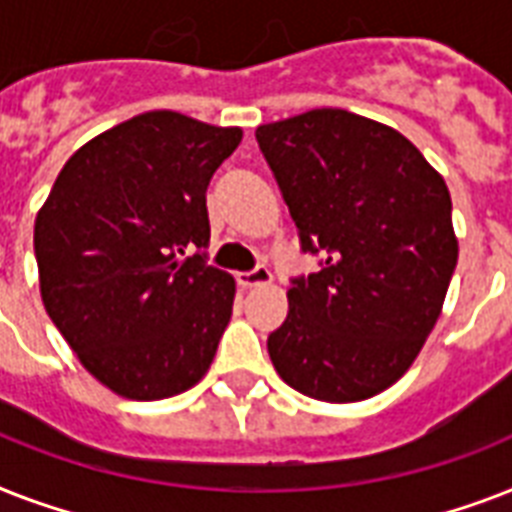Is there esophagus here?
I'll use <instances>...</instances> for the list:
<instances>
[{
    "label": "esophagus",
    "instance_id": "esophagus-1",
    "mask_svg": "<svg viewBox=\"0 0 512 512\" xmlns=\"http://www.w3.org/2000/svg\"><path fill=\"white\" fill-rule=\"evenodd\" d=\"M236 281H239V287L252 289V287H265V284H271L273 276H271V271L265 268V265H257L255 271L236 273Z\"/></svg>",
    "mask_w": 512,
    "mask_h": 512
}]
</instances>
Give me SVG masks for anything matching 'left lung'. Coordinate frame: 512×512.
I'll return each instance as SVG.
<instances>
[{
  "label": "left lung",
  "mask_w": 512,
  "mask_h": 512,
  "mask_svg": "<svg viewBox=\"0 0 512 512\" xmlns=\"http://www.w3.org/2000/svg\"><path fill=\"white\" fill-rule=\"evenodd\" d=\"M303 252L268 353L289 388L350 404L390 388L436 327L457 265L444 177L388 124L313 108L255 132Z\"/></svg>",
  "instance_id": "8db88e82"
}]
</instances>
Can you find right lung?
<instances>
[{"instance_id":"add662e5","label":"right lung","mask_w":512,"mask_h":512,"mask_svg":"<svg viewBox=\"0 0 512 512\" xmlns=\"http://www.w3.org/2000/svg\"><path fill=\"white\" fill-rule=\"evenodd\" d=\"M239 143L177 111L132 116L68 159L36 215L47 316L119 396H177L215 358L236 281L183 255L209 244L207 185Z\"/></svg>"}]
</instances>
